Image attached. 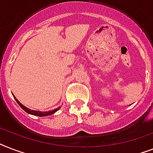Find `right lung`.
Masks as SVG:
<instances>
[{
	"instance_id": "right-lung-1",
	"label": "right lung",
	"mask_w": 153,
	"mask_h": 153,
	"mask_svg": "<svg viewBox=\"0 0 153 153\" xmlns=\"http://www.w3.org/2000/svg\"><path fill=\"white\" fill-rule=\"evenodd\" d=\"M13 97H14V98H15V100L16 101V102L18 103V105H20L21 108H22L24 110H25L26 113H27V114H32V115H34V116H38V117H45V116H49V115H51V114H55V112H57L59 109L61 108V106L58 107V108H56V109H52V110H50V111H45V112H43V111H39V110H33V109H28V108H27L26 106H25L24 105L21 104L19 101L17 100V98H16L15 96L13 95Z\"/></svg>"
}]
</instances>
